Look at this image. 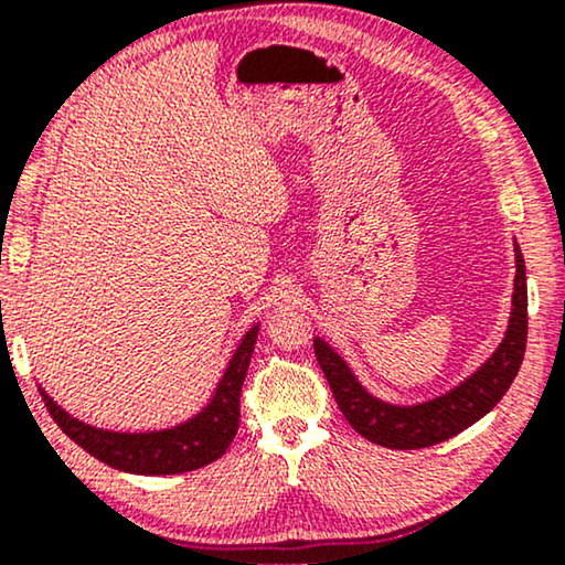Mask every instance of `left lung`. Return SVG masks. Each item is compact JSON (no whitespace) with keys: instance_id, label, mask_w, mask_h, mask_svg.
Here are the masks:
<instances>
[{"instance_id":"8db88e82","label":"left lung","mask_w":565,"mask_h":565,"mask_svg":"<svg viewBox=\"0 0 565 565\" xmlns=\"http://www.w3.org/2000/svg\"><path fill=\"white\" fill-rule=\"evenodd\" d=\"M514 254L516 275L512 316H509L504 342L473 375L466 377L458 388L447 391L445 396L416 406L385 404L362 388L347 362L323 339H313L316 360L327 375L339 412L344 414L354 431H360L370 443L391 447V450H419V447L445 443V439L460 435L462 429H468L499 404L520 373L524 347H527V273H524V259L516 244Z\"/></svg>"}]
</instances>
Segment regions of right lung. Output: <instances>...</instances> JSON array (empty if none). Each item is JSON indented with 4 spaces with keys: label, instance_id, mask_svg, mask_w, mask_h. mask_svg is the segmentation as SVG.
Wrapping results in <instances>:
<instances>
[{
    "label": "right lung",
    "instance_id": "1",
    "mask_svg": "<svg viewBox=\"0 0 565 565\" xmlns=\"http://www.w3.org/2000/svg\"><path fill=\"white\" fill-rule=\"evenodd\" d=\"M259 323L246 331L242 344L231 358L226 373H223L218 388H215L211 404L198 416H192L180 427L159 429V431H107L89 427L74 416H68L49 393L41 396L49 406L53 422L72 437L76 445L84 447L105 466L126 470V473L141 476H174L188 473L218 460L228 445L234 443L238 429V398H242V385L249 370V360L257 344Z\"/></svg>",
    "mask_w": 565,
    "mask_h": 565
}]
</instances>
